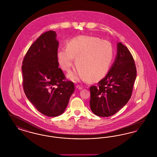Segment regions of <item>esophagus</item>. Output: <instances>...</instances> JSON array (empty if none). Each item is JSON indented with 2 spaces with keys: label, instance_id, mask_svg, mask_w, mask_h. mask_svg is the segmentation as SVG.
<instances>
[{
  "label": "esophagus",
  "instance_id": "1",
  "mask_svg": "<svg viewBox=\"0 0 157 157\" xmlns=\"http://www.w3.org/2000/svg\"><path fill=\"white\" fill-rule=\"evenodd\" d=\"M76 88L77 89H78V90H82V86H79V85H77L76 86Z\"/></svg>",
  "mask_w": 157,
  "mask_h": 157
}]
</instances>
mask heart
I'll use <instances>...</instances> for the list:
<instances>
[{"mask_svg": "<svg viewBox=\"0 0 157 157\" xmlns=\"http://www.w3.org/2000/svg\"><path fill=\"white\" fill-rule=\"evenodd\" d=\"M57 60L61 68L68 72L74 64L78 68L77 72L70 73L68 78L91 82L102 79L109 72L113 58V48L107 40L99 37L80 36L71 39L67 48H60Z\"/></svg>", "mask_w": 157, "mask_h": 157, "instance_id": "b5f03b06", "label": "heart"}]
</instances>
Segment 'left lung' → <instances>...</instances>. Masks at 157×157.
Segmentation results:
<instances>
[{"instance_id":"8db88e82","label":"left lung","mask_w":157,"mask_h":157,"mask_svg":"<svg viewBox=\"0 0 157 157\" xmlns=\"http://www.w3.org/2000/svg\"><path fill=\"white\" fill-rule=\"evenodd\" d=\"M136 70L132 56L126 46L117 43V56L107 75L98 82V86L90 87V105L99 117L115 114L131 97Z\"/></svg>"}]
</instances>
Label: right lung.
I'll return each instance as SVG.
<instances>
[{
	"label": "right lung",
	"mask_w": 157,
	"mask_h": 157,
	"mask_svg": "<svg viewBox=\"0 0 157 157\" xmlns=\"http://www.w3.org/2000/svg\"><path fill=\"white\" fill-rule=\"evenodd\" d=\"M55 31L39 37L29 48L21 66L23 86L28 100L41 114L48 117L62 114L75 91L73 82L59 68V41Z\"/></svg>",
	"instance_id": "obj_1"
}]
</instances>
